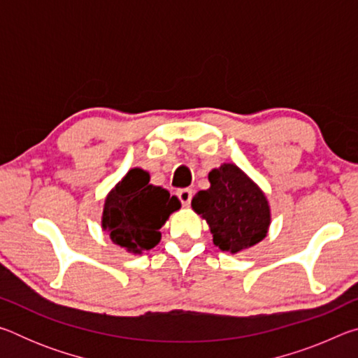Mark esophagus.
<instances>
[{
	"label": "esophagus",
	"instance_id": "34e87169",
	"mask_svg": "<svg viewBox=\"0 0 358 358\" xmlns=\"http://www.w3.org/2000/svg\"><path fill=\"white\" fill-rule=\"evenodd\" d=\"M177 196L181 201V203H183V207H189L191 199H192V189H187V187H186V189H180L177 192Z\"/></svg>",
	"mask_w": 358,
	"mask_h": 358
}]
</instances>
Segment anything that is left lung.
Listing matches in <instances>:
<instances>
[{
    "instance_id": "left-lung-1",
    "label": "left lung",
    "mask_w": 358,
    "mask_h": 358,
    "mask_svg": "<svg viewBox=\"0 0 358 358\" xmlns=\"http://www.w3.org/2000/svg\"><path fill=\"white\" fill-rule=\"evenodd\" d=\"M210 187L192 197L191 207L207 221L213 243L237 254L262 241L271 222L265 192L238 166L224 162L208 173Z\"/></svg>"
}]
</instances>
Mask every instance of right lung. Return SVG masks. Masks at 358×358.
Returning <instances> with one entry per match:
<instances>
[{
  "mask_svg": "<svg viewBox=\"0 0 358 358\" xmlns=\"http://www.w3.org/2000/svg\"><path fill=\"white\" fill-rule=\"evenodd\" d=\"M180 207L178 197L151 185L150 173L134 167L106 196L101 227L115 245L142 254L159 243V229Z\"/></svg>",
  "mask_w": 358,
  "mask_h": 358,
  "instance_id": "obj_1",
  "label": "right lung"
}]
</instances>
